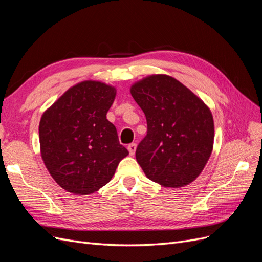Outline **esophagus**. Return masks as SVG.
Instances as JSON below:
<instances>
[{"mask_svg":"<svg viewBox=\"0 0 262 262\" xmlns=\"http://www.w3.org/2000/svg\"><path fill=\"white\" fill-rule=\"evenodd\" d=\"M128 149H129V153H130L131 156L134 155V153H136V150H137V144H136V143L129 144V145H128Z\"/></svg>","mask_w":262,"mask_h":262,"instance_id":"esophagus-1","label":"esophagus"}]
</instances>
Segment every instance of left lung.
<instances>
[{"label": "left lung", "mask_w": 262, "mask_h": 262, "mask_svg": "<svg viewBox=\"0 0 262 262\" xmlns=\"http://www.w3.org/2000/svg\"><path fill=\"white\" fill-rule=\"evenodd\" d=\"M147 133L136 157L148 179L166 188L192 182L212 153L214 122L209 107L168 75L147 76L131 86Z\"/></svg>", "instance_id": "1"}]
</instances>
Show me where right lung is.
Instances as JSON below:
<instances>
[{
	"instance_id": "add662e5",
	"label": "right lung",
	"mask_w": 262,
	"mask_h": 262,
	"mask_svg": "<svg viewBox=\"0 0 262 262\" xmlns=\"http://www.w3.org/2000/svg\"><path fill=\"white\" fill-rule=\"evenodd\" d=\"M115 97V87L84 81L69 89L40 119L42 161L55 182L71 193L98 191L129 154L106 117Z\"/></svg>"
}]
</instances>
